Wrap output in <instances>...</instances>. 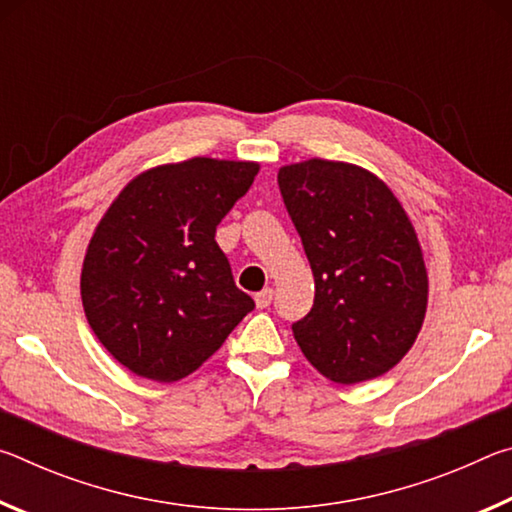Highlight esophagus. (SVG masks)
Instances as JSON below:
<instances>
[{
    "label": "esophagus",
    "mask_w": 512,
    "mask_h": 512,
    "mask_svg": "<svg viewBox=\"0 0 512 512\" xmlns=\"http://www.w3.org/2000/svg\"><path fill=\"white\" fill-rule=\"evenodd\" d=\"M271 300H273V289H262L259 293H255V305L259 309H266L271 305Z\"/></svg>",
    "instance_id": "obj_1"
}]
</instances>
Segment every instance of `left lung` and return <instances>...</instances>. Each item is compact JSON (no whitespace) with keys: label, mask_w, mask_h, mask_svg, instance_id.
I'll return each instance as SVG.
<instances>
[{"label":"left lung","mask_w":512,"mask_h":512,"mask_svg":"<svg viewBox=\"0 0 512 512\" xmlns=\"http://www.w3.org/2000/svg\"><path fill=\"white\" fill-rule=\"evenodd\" d=\"M277 185L316 284L314 307L291 327L302 354L336 384L384 375L427 314L429 277L409 214L384 180L350 162L284 164Z\"/></svg>","instance_id":"left-lung-1"}]
</instances>
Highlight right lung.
Wrapping results in <instances>:
<instances>
[{
    "instance_id": "right-lung-1",
    "label": "right lung",
    "mask_w": 512,
    "mask_h": 512,
    "mask_svg": "<svg viewBox=\"0 0 512 512\" xmlns=\"http://www.w3.org/2000/svg\"><path fill=\"white\" fill-rule=\"evenodd\" d=\"M257 171L259 162L201 155L160 164L121 189L94 228L81 271L85 318L137 377L192 375L255 309L214 235Z\"/></svg>"
}]
</instances>
